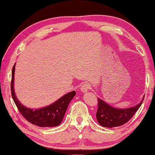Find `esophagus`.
<instances>
[{
  "mask_svg": "<svg viewBox=\"0 0 155 155\" xmlns=\"http://www.w3.org/2000/svg\"><path fill=\"white\" fill-rule=\"evenodd\" d=\"M90 88H91V87H90V85L88 83H83L81 86V91L83 93H86L87 91H88Z\"/></svg>",
  "mask_w": 155,
  "mask_h": 155,
  "instance_id": "obj_1",
  "label": "esophagus"
}]
</instances>
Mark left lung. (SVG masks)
Here are the masks:
<instances>
[{"instance_id":"8db88e82","label":"left lung","mask_w":155,"mask_h":155,"mask_svg":"<svg viewBox=\"0 0 155 155\" xmlns=\"http://www.w3.org/2000/svg\"><path fill=\"white\" fill-rule=\"evenodd\" d=\"M144 96L139 104L128 108H116L98 98V106L96 113L97 121L104 127L112 128L127 123L134 115L144 101Z\"/></svg>"}]
</instances>
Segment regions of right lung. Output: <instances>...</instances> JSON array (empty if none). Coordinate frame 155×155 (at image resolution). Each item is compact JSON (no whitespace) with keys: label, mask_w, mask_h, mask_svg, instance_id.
I'll return each mask as SVG.
<instances>
[{"label":"right lung","mask_w":155,"mask_h":155,"mask_svg":"<svg viewBox=\"0 0 155 155\" xmlns=\"http://www.w3.org/2000/svg\"><path fill=\"white\" fill-rule=\"evenodd\" d=\"M14 72L15 64L13 67L12 76H11V95L21 114L28 122L40 127H54L60 125L62 121L68 105L76 94L75 91L67 93L49 106L38 109H31L23 106L16 98L14 92V87H13Z\"/></svg>","instance_id":"right-lung-1"}]
</instances>
